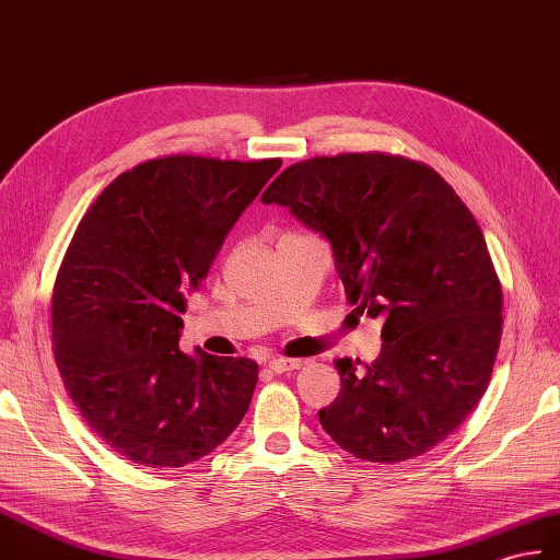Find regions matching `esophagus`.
Here are the masks:
<instances>
[{
  "mask_svg": "<svg viewBox=\"0 0 560 560\" xmlns=\"http://www.w3.org/2000/svg\"><path fill=\"white\" fill-rule=\"evenodd\" d=\"M303 362L295 360V358H271L269 360V370L283 374V372H293V370H301Z\"/></svg>",
  "mask_w": 560,
  "mask_h": 560,
  "instance_id": "esophagus-1",
  "label": "esophagus"
}]
</instances>
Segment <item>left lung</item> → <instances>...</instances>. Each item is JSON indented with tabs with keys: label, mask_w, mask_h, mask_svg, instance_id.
Returning <instances> with one entry per match:
<instances>
[{
	"label": "left lung",
	"mask_w": 560,
	"mask_h": 560,
	"mask_svg": "<svg viewBox=\"0 0 560 560\" xmlns=\"http://www.w3.org/2000/svg\"><path fill=\"white\" fill-rule=\"evenodd\" d=\"M262 202L331 243L355 312L384 317L372 365L336 360L319 424L343 451L400 463L441 444L485 396L501 341V283L482 229L432 166L384 152L312 158Z\"/></svg>",
	"instance_id": "8db88e82"
}]
</instances>
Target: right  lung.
<instances>
[{"instance_id":"add662e5","label":"right lung","mask_w":560,"mask_h":560,"mask_svg":"<svg viewBox=\"0 0 560 560\" xmlns=\"http://www.w3.org/2000/svg\"><path fill=\"white\" fill-rule=\"evenodd\" d=\"M279 166L192 154L142 162L78 224L51 295L55 360L88 427L124 458L184 467L248 412L257 362L180 353V315Z\"/></svg>"}]
</instances>
